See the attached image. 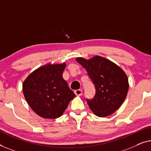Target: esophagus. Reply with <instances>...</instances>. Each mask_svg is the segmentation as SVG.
I'll list each match as a JSON object with an SVG mask.
<instances>
[{
	"mask_svg": "<svg viewBox=\"0 0 151 151\" xmlns=\"http://www.w3.org/2000/svg\"><path fill=\"white\" fill-rule=\"evenodd\" d=\"M75 94L76 95V96H81L82 90H75Z\"/></svg>",
	"mask_w": 151,
	"mask_h": 151,
	"instance_id": "esophagus-1",
	"label": "esophagus"
}]
</instances>
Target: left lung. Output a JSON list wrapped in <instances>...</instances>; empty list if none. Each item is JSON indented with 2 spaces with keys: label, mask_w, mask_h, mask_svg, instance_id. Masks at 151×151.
Returning <instances> with one entry per match:
<instances>
[{
  "label": "left lung",
  "mask_w": 151,
  "mask_h": 151,
  "mask_svg": "<svg viewBox=\"0 0 151 151\" xmlns=\"http://www.w3.org/2000/svg\"><path fill=\"white\" fill-rule=\"evenodd\" d=\"M84 68L94 85V96L86 99L95 115L105 117L117 110L124 102L129 90L128 78L124 72L111 61L100 56L86 60L76 59Z\"/></svg>",
  "instance_id": "8db88e82"
}]
</instances>
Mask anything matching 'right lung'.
Returning a JSON list of instances; mask_svg holds the SVG:
<instances>
[{"mask_svg":"<svg viewBox=\"0 0 151 151\" xmlns=\"http://www.w3.org/2000/svg\"><path fill=\"white\" fill-rule=\"evenodd\" d=\"M65 68V63L44 65L33 72L23 83L25 99L31 109L42 118L60 117L75 96L63 78Z\"/></svg>","mask_w":151,"mask_h":151,"instance_id":"1","label":"right lung"}]
</instances>
